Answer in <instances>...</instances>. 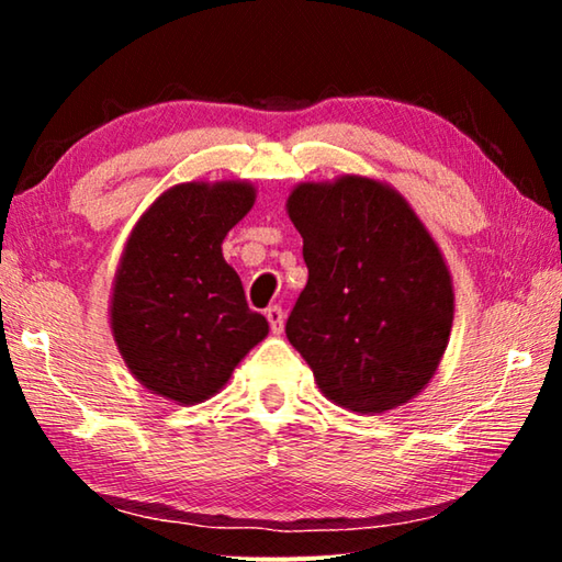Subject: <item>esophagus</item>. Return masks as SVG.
Wrapping results in <instances>:
<instances>
[{"label":"esophagus","mask_w":562,"mask_h":562,"mask_svg":"<svg viewBox=\"0 0 562 562\" xmlns=\"http://www.w3.org/2000/svg\"><path fill=\"white\" fill-rule=\"evenodd\" d=\"M265 317H268L270 329L274 331V335H280L282 327H284V312H282V307H268V312H265Z\"/></svg>","instance_id":"34e87169"}]
</instances>
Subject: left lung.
Listing matches in <instances>:
<instances>
[{"label":"left lung","instance_id":"obj_1","mask_svg":"<svg viewBox=\"0 0 562 562\" xmlns=\"http://www.w3.org/2000/svg\"><path fill=\"white\" fill-rule=\"evenodd\" d=\"M288 215L310 278L284 331L319 392L357 414L412 402L453 327L441 247L396 188L369 176L294 186Z\"/></svg>","mask_w":562,"mask_h":562}]
</instances>
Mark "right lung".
Wrapping results in <instances>:
<instances>
[{
	"mask_svg": "<svg viewBox=\"0 0 562 562\" xmlns=\"http://www.w3.org/2000/svg\"><path fill=\"white\" fill-rule=\"evenodd\" d=\"M250 180H190L133 225L113 274L109 322L128 372L180 406L215 396L270 325L245 302L223 240L250 213Z\"/></svg>",
	"mask_w": 562,
	"mask_h": 562,
	"instance_id": "add662e5",
	"label": "right lung"
}]
</instances>
